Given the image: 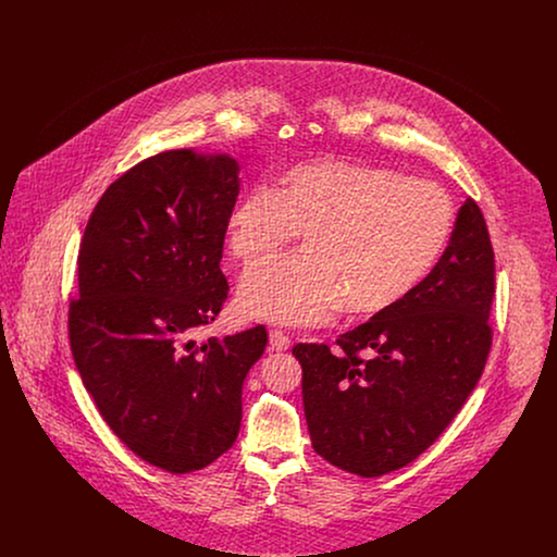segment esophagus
Instances as JSON below:
<instances>
[{"label": "esophagus", "instance_id": "esophagus-1", "mask_svg": "<svg viewBox=\"0 0 557 557\" xmlns=\"http://www.w3.org/2000/svg\"><path fill=\"white\" fill-rule=\"evenodd\" d=\"M269 348L271 350H288L290 348V338L282 330H271L269 332Z\"/></svg>", "mask_w": 557, "mask_h": 557}]
</instances>
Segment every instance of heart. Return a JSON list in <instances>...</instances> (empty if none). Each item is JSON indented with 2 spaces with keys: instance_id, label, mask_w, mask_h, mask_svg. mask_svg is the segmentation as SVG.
Masks as SVG:
<instances>
[{
  "instance_id": "1",
  "label": "heart",
  "mask_w": 557,
  "mask_h": 557,
  "mask_svg": "<svg viewBox=\"0 0 557 557\" xmlns=\"http://www.w3.org/2000/svg\"><path fill=\"white\" fill-rule=\"evenodd\" d=\"M453 221V200L432 180L348 160L294 164L227 214L230 252L246 269L305 238V257L244 277L239 305L284 325L323 323L341 307L350 318L386 313L438 263Z\"/></svg>"
}]
</instances>
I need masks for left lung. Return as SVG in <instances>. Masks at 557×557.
Masks as SVG:
<instances>
[{
    "label": "left lung",
    "mask_w": 557,
    "mask_h": 557,
    "mask_svg": "<svg viewBox=\"0 0 557 557\" xmlns=\"http://www.w3.org/2000/svg\"><path fill=\"white\" fill-rule=\"evenodd\" d=\"M495 252L468 198L438 263L395 309L327 345H298L311 443L327 463L375 478L422 455L474 391L493 345Z\"/></svg>",
    "instance_id": "8db88e82"
}]
</instances>
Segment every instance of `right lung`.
Listing matches in <instances>:
<instances>
[{
    "label": "right lung",
    "mask_w": 557,
    "mask_h": 557,
    "mask_svg": "<svg viewBox=\"0 0 557 557\" xmlns=\"http://www.w3.org/2000/svg\"><path fill=\"white\" fill-rule=\"evenodd\" d=\"M238 171L191 150L141 160L108 186L81 239L75 366L121 443L171 474L232 449L244 377L265 352L263 325L194 338L227 300L221 259Z\"/></svg>",
    "instance_id": "obj_1"
}]
</instances>
